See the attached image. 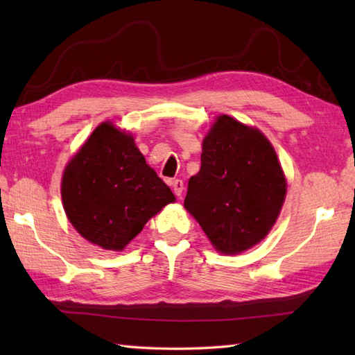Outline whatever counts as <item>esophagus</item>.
I'll return each instance as SVG.
<instances>
[{"label":"esophagus","instance_id":"1","mask_svg":"<svg viewBox=\"0 0 355 355\" xmlns=\"http://www.w3.org/2000/svg\"><path fill=\"white\" fill-rule=\"evenodd\" d=\"M172 189H173V193H175L177 197H182V193L184 191V183L182 182V180H173Z\"/></svg>","mask_w":355,"mask_h":355}]
</instances>
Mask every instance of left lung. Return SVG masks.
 <instances>
[{"mask_svg":"<svg viewBox=\"0 0 355 355\" xmlns=\"http://www.w3.org/2000/svg\"><path fill=\"white\" fill-rule=\"evenodd\" d=\"M285 192L281 164L263 134L220 116L202 141L201 168L187 184L184 207L218 252L236 254L267 236Z\"/></svg>","mask_w":355,"mask_h":355,"instance_id":"8db88e82","label":"left lung"}]
</instances>
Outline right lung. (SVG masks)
Instances as JSON below:
<instances>
[{
    "mask_svg": "<svg viewBox=\"0 0 355 355\" xmlns=\"http://www.w3.org/2000/svg\"><path fill=\"white\" fill-rule=\"evenodd\" d=\"M172 201L173 193L134 139L111 123L97 126L64 171L67 216L82 236L107 250H123Z\"/></svg>",
    "mask_w": 355,
    "mask_h": 355,
    "instance_id": "obj_1",
    "label": "right lung"
}]
</instances>
